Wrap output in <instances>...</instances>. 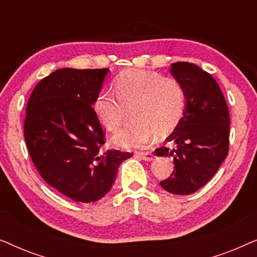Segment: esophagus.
<instances>
[{"label": "esophagus", "instance_id": "esophagus-1", "mask_svg": "<svg viewBox=\"0 0 257 257\" xmlns=\"http://www.w3.org/2000/svg\"><path fill=\"white\" fill-rule=\"evenodd\" d=\"M136 157L140 158V159L145 161H151L154 159V154L152 152H139V153H136Z\"/></svg>", "mask_w": 257, "mask_h": 257}]
</instances>
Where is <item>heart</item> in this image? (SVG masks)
<instances>
[{
  "label": "heart",
  "instance_id": "obj_1",
  "mask_svg": "<svg viewBox=\"0 0 257 257\" xmlns=\"http://www.w3.org/2000/svg\"><path fill=\"white\" fill-rule=\"evenodd\" d=\"M114 91L98 94L94 111L105 127L117 131L127 117L132 120L114 136V143L126 149H145L158 135L175 128L184 115L186 92L174 77H163L147 70L132 69L114 80Z\"/></svg>",
  "mask_w": 257,
  "mask_h": 257
}]
</instances>
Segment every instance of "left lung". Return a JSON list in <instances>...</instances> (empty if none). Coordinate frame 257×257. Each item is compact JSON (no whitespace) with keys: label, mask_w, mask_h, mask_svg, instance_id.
<instances>
[{"label":"left lung","mask_w":257,"mask_h":257,"mask_svg":"<svg viewBox=\"0 0 257 257\" xmlns=\"http://www.w3.org/2000/svg\"><path fill=\"white\" fill-rule=\"evenodd\" d=\"M171 73L184 86L186 108L177 127L166 139L173 147L154 151L171 157L174 171L160 186L172 194L188 195L206 185L229 149V111L212 75L187 62L172 64Z\"/></svg>","instance_id":"8db88e82"}]
</instances>
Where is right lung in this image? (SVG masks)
Masks as SVG:
<instances>
[{
    "mask_svg": "<svg viewBox=\"0 0 257 257\" xmlns=\"http://www.w3.org/2000/svg\"><path fill=\"white\" fill-rule=\"evenodd\" d=\"M108 69H59L35 86L24 119L31 160L49 186L76 202L108 193L122 161L118 150L101 151L105 133L92 105Z\"/></svg>",
    "mask_w": 257,
    "mask_h": 257,
    "instance_id": "1",
    "label": "right lung"
}]
</instances>
